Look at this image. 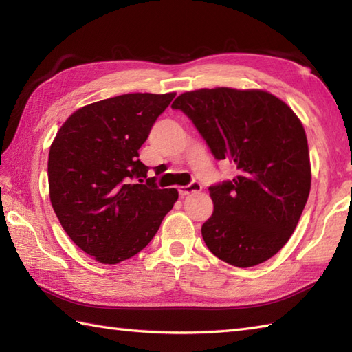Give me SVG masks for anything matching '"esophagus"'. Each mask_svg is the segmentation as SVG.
<instances>
[{
  "label": "esophagus",
  "instance_id": "1",
  "mask_svg": "<svg viewBox=\"0 0 352 352\" xmlns=\"http://www.w3.org/2000/svg\"><path fill=\"white\" fill-rule=\"evenodd\" d=\"M201 189H203V186H201L197 182H193V183H190L188 186H182V188H178V192H180L182 197H186V195H189V193H192V192H201Z\"/></svg>",
  "mask_w": 352,
  "mask_h": 352
}]
</instances>
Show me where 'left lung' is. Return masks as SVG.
Masks as SVG:
<instances>
[{
  "label": "left lung",
  "instance_id": "left-lung-1",
  "mask_svg": "<svg viewBox=\"0 0 352 352\" xmlns=\"http://www.w3.org/2000/svg\"><path fill=\"white\" fill-rule=\"evenodd\" d=\"M216 160L236 163L233 180L208 188L213 214L201 233L216 257L237 267L263 263L290 239L311 183L304 126L286 102L265 91L199 89L172 102Z\"/></svg>",
  "mask_w": 352,
  "mask_h": 352
}]
</instances>
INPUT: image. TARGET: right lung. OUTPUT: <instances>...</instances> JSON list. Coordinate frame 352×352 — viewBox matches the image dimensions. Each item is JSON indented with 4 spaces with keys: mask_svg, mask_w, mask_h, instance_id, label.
Segmentation results:
<instances>
[{
    "mask_svg": "<svg viewBox=\"0 0 352 352\" xmlns=\"http://www.w3.org/2000/svg\"><path fill=\"white\" fill-rule=\"evenodd\" d=\"M175 94H125L78 109L50 148L48 183L54 212L74 243L100 263L136 256L178 199L160 189L139 160Z\"/></svg>",
    "mask_w": 352,
    "mask_h": 352,
    "instance_id": "obj_1",
    "label": "right lung"
}]
</instances>
